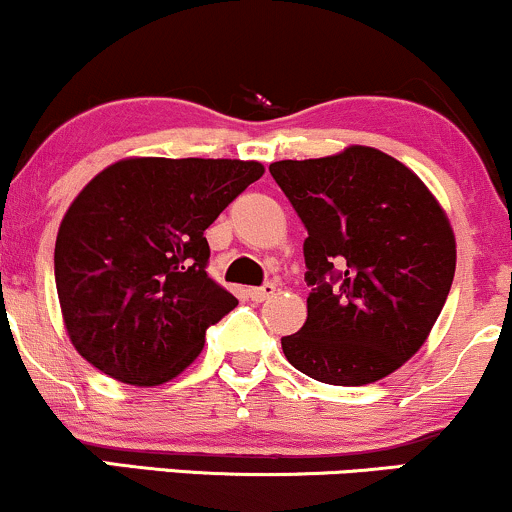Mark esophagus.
Listing matches in <instances>:
<instances>
[{
    "label": "esophagus",
    "mask_w": 512,
    "mask_h": 512,
    "mask_svg": "<svg viewBox=\"0 0 512 512\" xmlns=\"http://www.w3.org/2000/svg\"><path fill=\"white\" fill-rule=\"evenodd\" d=\"M274 293H276L274 284H264V286H257V289H250L248 296H250V301L262 303V301H267V298H272Z\"/></svg>",
    "instance_id": "esophagus-1"
}]
</instances>
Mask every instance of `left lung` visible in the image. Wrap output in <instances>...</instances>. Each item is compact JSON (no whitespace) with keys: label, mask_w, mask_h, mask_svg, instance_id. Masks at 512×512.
<instances>
[{"label":"left lung","mask_w":512,"mask_h":512,"mask_svg":"<svg viewBox=\"0 0 512 512\" xmlns=\"http://www.w3.org/2000/svg\"><path fill=\"white\" fill-rule=\"evenodd\" d=\"M303 243L308 320L281 337L293 368L327 385H368L426 342L455 276V236L407 166L370 146L276 161Z\"/></svg>","instance_id":"1"}]
</instances>
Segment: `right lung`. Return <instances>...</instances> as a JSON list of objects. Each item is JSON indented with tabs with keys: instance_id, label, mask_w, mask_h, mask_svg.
<instances>
[{
	"instance_id": "right-lung-1",
	"label": "right lung",
	"mask_w": 512,
	"mask_h": 512,
	"mask_svg": "<svg viewBox=\"0 0 512 512\" xmlns=\"http://www.w3.org/2000/svg\"><path fill=\"white\" fill-rule=\"evenodd\" d=\"M262 173L231 158H129L88 182L57 233L55 284L91 366L146 387L195 361L238 305L207 274L204 231Z\"/></svg>"
}]
</instances>
